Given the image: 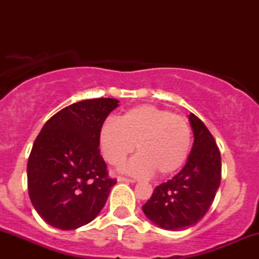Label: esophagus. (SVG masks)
I'll list each match as a JSON object with an SVG mask.
<instances>
[{
  "label": "esophagus",
  "instance_id": "esophagus-1",
  "mask_svg": "<svg viewBox=\"0 0 259 259\" xmlns=\"http://www.w3.org/2000/svg\"><path fill=\"white\" fill-rule=\"evenodd\" d=\"M117 180L124 181V183H136V179H129V178H125V177H118Z\"/></svg>",
  "mask_w": 259,
  "mask_h": 259
}]
</instances>
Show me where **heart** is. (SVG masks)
<instances>
[{"mask_svg": "<svg viewBox=\"0 0 259 259\" xmlns=\"http://www.w3.org/2000/svg\"><path fill=\"white\" fill-rule=\"evenodd\" d=\"M192 130L189 120L168 109L144 105L134 107L119 119H107L100 129V145L109 164L120 165L134 151L139 154L125 170L145 177L173 174L189 157Z\"/></svg>", "mask_w": 259, "mask_h": 259, "instance_id": "1", "label": "heart"}]
</instances>
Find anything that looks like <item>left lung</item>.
Segmentation results:
<instances>
[{
    "instance_id": "left-lung-1",
    "label": "left lung",
    "mask_w": 259,
    "mask_h": 259,
    "mask_svg": "<svg viewBox=\"0 0 259 259\" xmlns=\"http://www.w3.org/2000/svg\"><path fill=\"white\" fill-rule=\"evenodd\" d=\"M194 146L187 162L173 179L160 184L142 206L159 228L181 230L197 224L208 212L221 185L222 158L214 138L194 113L189 115Z\"/></svg>"
}]
</instances>
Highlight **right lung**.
I'll return each mask as SVG.
<instances>
[{"instance_id": "right-lung-1", "label": "right lung", "mask_w": 259, "mask_h": 259, "mask_svg": "<svg viewBox=\"0 0 259 259\" xmlns=\"http://www.w3.org/2000/svg\"><path fill=\"white\" fill-rule=\"evenodd\" d=\"M115 99L65 107L45 123L28 159L29 197L47 224L73 230L96 218L117 179L100 154V129Z\"/></svg>"}]
</instances>
